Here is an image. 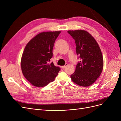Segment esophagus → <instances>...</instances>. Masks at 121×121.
Listing matches in <instances>:
<instances>
[{
  "label": "esophagus",
  "instance_id": "obj_1",
  "mask_svg": "<svg viewBox=\"0 0 121 121\" xmlns=\"http://www.w3.org/2000/svg\"><path fill=\"white\" fill-rule=\"evenodd\" d=\"M67 65H68V64H65V65H63V66L61 67V68L62 69H64V68H65V67H66L67 66Z\"/></svg>",
  "mask_w": 121,
  "mask_h": 121
}]
</instances>
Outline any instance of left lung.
I'll use <instances>...</instances> for the list:
<instances>
[{"label": "left lung", "mask_w": 121, "mask_h": 121, "mask_svg": "<svg viewBox=\"0 0 121 121\" xmlns=\"http://www.w3.org/2000/svg\"><path fill=\"white\" fill-rule=\"evenodd\" d=\"M68 33L75 40L76 53L80 58L75 72L71 75V80L81 86L91 85L100 76L103 69L104 60L100 47L86 31L69 30Z\"/></svg>", "instance_id": "8db88e82"}]
</instances>
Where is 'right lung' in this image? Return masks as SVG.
<instances>
[{"label": "right lung", "instance_id": "1", "mask_svg": "<svg viewBox=\"0 0 121 121\" xmlns=\"http://www.w3.org/2000/svg\"><path fill=\"white\" fill-rule=\"evenodd\" d=\"M60 31L42 32L26 46L21 58L22 73L33 85L41 87L53 81L60 68L50 63L56 40Z\"/></svg>", "mask_w": 121, "mask_h": 121}]
</instances>
